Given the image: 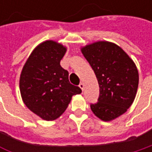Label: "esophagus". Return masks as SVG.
Returning <instances> with one entry per match:
<instances>
[{"label":"esophagus","instance_id":"34e87169","mask_svg":"<svg viewBox=\"0 0 152 152\" xmlns=\"http://www.w3.org/2000/svg\"><path fill=\"white\" fill-rule=\"evenodd\" d=\"M79 87L81 88V90H82V91H83V88H84V84H83V83H80V84H79Z\"/></svg>","mask_w":152,"mask_h":152}]
</instances>
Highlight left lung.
Segmentation results:
<instances>
[{
	"mask_svg": "<svg viewBox=\"0 0 152 152\" xmlns=\"http://www.w3.org/2000/svg\"><path fill=\"white\" fill-rule=\"evenodd\" d=\"M99 85L98 102L91 104L94 114L110 121L123 114L132 105L138 87L137 67L117 45L99 41L82 48Z\"/></svg>",
	"mask_w": 152,
	"mask_h": 152,
	"instance_id": "1",
	"label": "left lung"
}]
</instances>
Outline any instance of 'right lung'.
Wrapping results in <instances>:
<instances>
[{
	"label": "right lung",
	"instance_id": "add662e5",
	"mask_svg": "<svg viewBox=\"0 0 152 152\" xmlns=\"http://www.w3.org/2000/svg\"><path fill=\"white\" fill-rule=\"evenodd\" d=\"M66 47L52 40L37 46L20 76V92L25 106L46 121H53L67 109L72 96L82 90L69 81V72L60 61Z\"/></svg>",
	"mask_w": 152,
	"mask_h": 152
}]
</instances>
